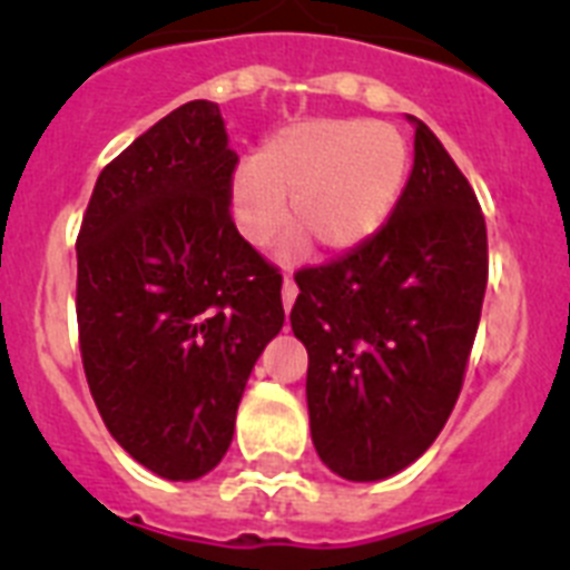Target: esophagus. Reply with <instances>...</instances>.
<instances>
[{
    "label": "esophagus",
    "mask_w": 570,
    "mask_h": 570,
    "mask_svg": "<svg viewBox=\"0 0 570 570\" xmlns=\"http://www.w3.org/2000/svg\"><path fill=\"white\" fill-rule=\"evenodd\" d=\"M296 294H299V288H296V282L291 279V276H285V282H282V305H285V311H291V305H294Z\"/></svg>",
    "instance_id": "obj_1"
}]
</instances>
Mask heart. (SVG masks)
<instances>
[{
    "mask_svg": "<svg viewBox=\"0 0 570 570\" xmlns=\"http://www.w3.org/2000/svg\"><path fill=\"white\" fill-rule=\"evenodd\" d=\"M411 168L400 128L365 119H311L279 130L234 183L242 236L268 245L288 219L322 250L365 245L394 210Z\"/></svg>",
    "mask_w": 570,
    "mask_h": 570,
    "instance_id": "heart-1",
    "label": "heart"
}]
</instances>
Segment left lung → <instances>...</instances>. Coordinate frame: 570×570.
<instances>
[{"mask_svg":"<svg viewBox=\"0 0 570 570\" xmlns=\"http://www.w3.org/2000/svg\"><path fill=\"white\" fill-rule=\"evenodd\" d=\"M414 125V170L391 219L351 254L294 274L291 328L308 347L311 436L351 482L385 480L440 436L488 285L476 194L434 130Z\"/></svg>","mask_w":570,"mask_h":570,"instance_id":"obj_1","label":"left lung"}]
</instances>
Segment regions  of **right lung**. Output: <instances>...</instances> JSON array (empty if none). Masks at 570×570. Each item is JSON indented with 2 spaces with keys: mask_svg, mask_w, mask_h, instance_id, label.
<instances>
[{
  "mask_svg": "<svg viewBox=\"0 0 570 570\" xmlns=\"http://www.w3.org/2000/svg\"><path fill=\"white\" fill-rule=\"evenodd\" d=\"M236 165L219 108L194 99L105 165L77 236L90 396L110 436L165 480L219 465L285 322L279 268L230 216Z\"/></svg>",
  "mask_w": 570,
  "mask_h": 570,
  "instance_id": "add662e5",
  "label": "right lung"
}]
</instances>
